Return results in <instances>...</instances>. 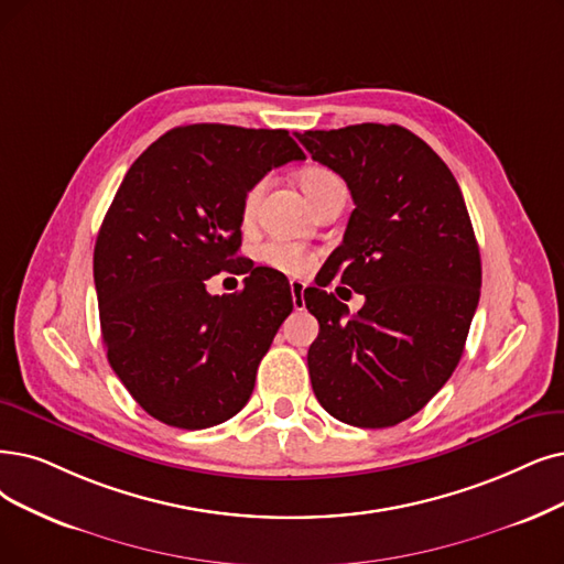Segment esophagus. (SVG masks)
Listing matches in <instances>:
<instances>
[{
  "label": "esophagus",
  "instance_id": "obj_1",
  "mask_svg": "<svg viewBox=\"0 0 564 564\" xmlns=\"http://www.w3.org/2000/svg\"><path fill=\"white\" fill-rule=\"evenodd\" d=\"M289 286H291V301H294V307H296V310H303V307H305V299H303L305 284H303L301 280H291Z\"/></svg>",
  "mask_w": 564,
  "mask_h": 564
}]
</instances>
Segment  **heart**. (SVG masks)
I'll return each mask as SVG.
<instances>
[{
	"mask_svg": "<svg viewBox=\"0 0 564 564\" xmlns=\"http://www.w3.org/2000/svg\"><path fill=\"white\" fill-rule=\"evenodd\" d=\"M299 185L305 192V196L310 198V204L314 206L330 189L343 187V180L326 166H305L299 173ZM263 187H265V183L263 180H259L257 185L247 189V194L242 198V219L254 217ZM257 259L263 265L273 268V270H278V273H284V275H305L307 270H312L314 261H317V257H314V252L307 250V247H303L299 242H289V240L263 242L257 250Z\"/></svg>",
	"mask_w": 564,
	"mask_h": 564,
	"instance_id": "heart-1",
	"label": "heart"
}]
</instances>
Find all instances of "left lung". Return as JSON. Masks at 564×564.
I'll return each instance as SVG.
<instances>
[{"label": "left lung", "mask_w": 564, "mask_h": 564, "mask_svg": "<svg viewBox=\"0 0 564 564\" xmlns=\"http://www.w3.org/2000/svg\"><path fill=\"white\" fill-rule=\"evenodd\" d=\"M296 139L351 192L356 208L324 268L366 296L349 317L333 294L305 289L319 322L312 389L337 421L389 427L423 410L463 356L481 294L475 229L454 173L410 129L366 122Z\"/></svg>", "instance_id": "8db88e82"}]
</instances>
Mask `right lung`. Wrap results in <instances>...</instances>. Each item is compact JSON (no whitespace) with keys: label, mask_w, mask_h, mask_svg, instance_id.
Wrapping results in <instances>:
<instances>
[{"label":"right lung","mask_w":564,"mask_h":564,"mask_svg":"<svg viewBox=\"0 0 564 564\" xmlns=\"http://www.w3.org/2000/svg\"><path fill=\"white\" fill-rule=\"evenodd\" d=\"M305 152L286 129L187 124L166 131L127 171L95 245L108 364L141 408L204 431L238 414L257 368L294 310L289 282L254 268L242 291L206 280L240 257L242 198Z\"/></svg>","instance_id":"right-lung-1"}]
</instances>
